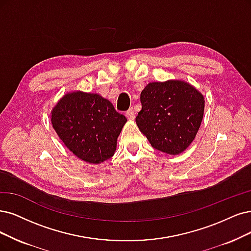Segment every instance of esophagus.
<instances>
[{"instance_id": "obj_1", "label": "esophagus", "mask_w": 251, "mask_h": 251, "mask_svg": "<svg viewBox=\"0 0 251 251\" xmlns=\"http://www.w3.org/2000/svg\"><path fill=\"white\" fill-rule=\"evenodd\" d=\"M126 117L129 120H134V118H135V111H134V109L133 108H129L126 111Z\"/></svg>"}]
</instances>
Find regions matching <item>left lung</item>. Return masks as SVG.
Wrapping results in <instances>:
<instances>
[{
    "label": "left lung",
    "mask_w": 251,
    "mask_h": 251,
    "mask_svg": "<svg viewBox=\"0 0 251 251\" xmlns=\"http://www.w3.org/2000/svg\"><path fill=\"white\" fill-rule=\"evenodd\" d=\"M136 125L156 150L179 155L193 142L205 109V99L190 83L170 79L148 83L141 93Z\"/></svg>",
    "instance_id": "1"
}]
</instances>
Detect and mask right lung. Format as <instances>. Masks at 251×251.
<instances>
[{
  "mask_svg": "<svg viewBox=\"0 0 251 251\" xmlns=\"http://www.w3.org/2000/svg\"><path fill=\"white\" fill-rule=\"evenodd\" d=\"M52 127L77 158L99 164L113 156L127 119L97 93L65 94L51 110Z\"/></svg>",
  "mask_w": 251,
  "mask_h": 251,
  "instance_id": "obj_1",
  "label": "right lung"
}]
</instances>
